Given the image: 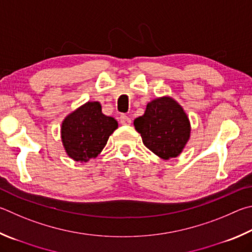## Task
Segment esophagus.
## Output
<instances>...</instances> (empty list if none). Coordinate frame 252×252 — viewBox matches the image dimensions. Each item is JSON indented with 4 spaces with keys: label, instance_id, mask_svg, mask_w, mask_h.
I'll list each match as a JSON object with an SVG mask.
<instances>
[{
    "label": "esophagus",
    "instance_id": "esophagus-1",
    "mask_svg": "<svg viewBox=\"0 0 252 252\" xmlns=\"http://www.w3.org/2000/svg\"><path fill=\"white\" fill-rule=\"evenodd\" d=\"M120 123L123 126H130L131 125V118L127 117L126 114H121V116H120Z\"/></svg>",
    "mask_w": 252,
    "mask_h": 252
}]
</instances>
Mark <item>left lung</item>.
<instances>
[{"mask_svg": "<svg viewBox=\"0 0 252 252\" xmlns=\"http://www.w3.org/2000/svg\"><path fill=\"white\" fill-rule=\"evenodd\" d=\"M134 126L146 148L164 159L176 158L190 133L186 113L168 97L149 102L143 116L134 120Z\"/></svg>", "mask_w": 252, "mask_h": 252, "instance_id": "1", "label": "left lung"}]
</instances>
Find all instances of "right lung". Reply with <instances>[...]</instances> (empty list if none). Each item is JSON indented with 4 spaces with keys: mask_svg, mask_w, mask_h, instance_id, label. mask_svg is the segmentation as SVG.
I'll return each instance as SVG.
<instances>
[{
    "mask_svg": "<svg viewBox=\"0 0 252 252\" xmlns=\"http://www.w3.org/2000/svg\"><path fill=\"white\" fill-rule=\"evenodd\" d=\"M117 127L118 122L104 116L99 102H87L63 120V143L71 158L88 162L98 157Z\"/></svg>",
    "mask_w": 252,
    "mask_h": 252,
    "instance_id": "obj_1",
    "label": "right lung"
}]
</instances>
